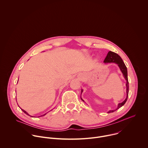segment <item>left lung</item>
Wrapping results in <instances>:
<instances>
[{"instance_id":"left-lung-1","label":"left lung","mask_w":148,"mask_h":148,"mask_svg":"<svg viewBox=\"0 0 148 148\" xmlns=\"http://www.w3.org/2000/svg\"><path fill=\"white\" fill-rule=\"evenodd\" d=\"M104 62L105 63H116L119 66L120 68L121 71L122 72L123 74V76L124 77V78L125 79V80H127V98L125 99V100L121 103L119 104L117 108L116 109H118L119 108H121L122 106H124L125 104V103H126L127 99V97H128V93H129V82H128V79H127V68L126 65H125V64L124 63V62L123 61L122 59L121 58V57L117 53L112 52V51H109L106 56V59L104 61ZM82 92H83V90H82ZM83 101V100H82ZM114 110H110L108 112V113H111V112H113L114 111H115Z\"/></svg>"}]
</instances>
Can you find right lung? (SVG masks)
Listing matches in <instances>:
<instances>
[{"mask_svg": "<svg viewBox=\"0 0 148 148\" xmlns=\"http://www.w3.org/2000/svg\"><path fill=\"white\" fill-rule=\"evenodd\" d=\"M21 110H23V112H24V113H25V114H27V115H28V116H30V115H29V114H28V113H27V112H25V110H23V109H21ZM45 114H43V115H42V116H44V115H45ZM31 117H32V116H31Z\"/></svg>", "mask_w": 148, "mask_h": 148, "instance_id": "add662e5", "label": "right lung"}]
</instances>
